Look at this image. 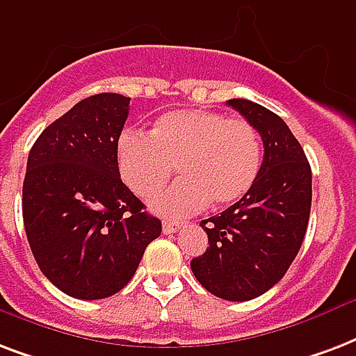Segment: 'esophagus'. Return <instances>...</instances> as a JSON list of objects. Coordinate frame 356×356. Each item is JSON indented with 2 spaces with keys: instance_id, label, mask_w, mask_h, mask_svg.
I'll return each instance as SVG.
<instances>
[{
  "instance_id": "1",
  "label": "esophagus",
  "mask_w": 356,
  "mask_h": 356,
  "mask_svg": "<svg viewBox=\"0 0 356 356\" xmlns=\"http://www.w3.org/2000/svg\"><path fill=\"white\" fill-rule=\"evenodd\" d=\"M183 226V222H179V220H164L162 222V229H164V233H175L179 229V227Z\"/></svg>"
}]
</instances>
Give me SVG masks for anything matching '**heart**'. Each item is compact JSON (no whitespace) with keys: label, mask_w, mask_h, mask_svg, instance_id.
Instances as JSON below:
<instances>
[{"label":"heart","mask_w":356,"mask_h":356,"mask_svg":"<svg viewBox=\"0 0 356 356\" xmlns=\"http://www.w3.org/2000/svg\"><path fill=\"white\" fill-rule=\"evenodd\" d=\"M118 166L136 196L162 188L177 166L183 177L151 200L162 214H186L213 202L232 205L252 188L261 166V140L246 119L213 110H173L151 134L124 130L118 142Z\"/></svg>","instance_id":"obj_1"}]
</instances>
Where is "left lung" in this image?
<instances>
[{
	"mask_svg": "<svg viewBox=\"0 0 356 356\" xmlns=\"http://www.w3.org/2000/svg\"><path fill=\"white\" fill-rule=\"evenodd\" d=\"M263 140L252 188L232 207L202 220L205 254L190 261L196 280L224 300H252L278 284L305 241L312 207V170L284 119L252 100L232 99Z\"/></svg>",
	"mask_w": 356,
	"mask_h": 356,
	"instance_id": "8db88e82",
	"label": "left lung"
}]
</instances>
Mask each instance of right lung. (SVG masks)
I'll use <instances>...</instances> for the list:
<instances>
[{
  "label": "right lung",
  "instance_id": "1",
  "mask_svg": "<svg viewBox=\"0 0 356 356\" xmlns=\"http://www.w3.org/2000/svg\"><path fill=\"white\" fill-rule=\"evenodd\" d=\"M129 97L80 100L42 130L27 156L22 214L42 275L69 297L121 291L162 224L121 181L118 142Z\"/></svg>",
  "mask_w": 356,
  "mask_h": 356
}]
</instances>
